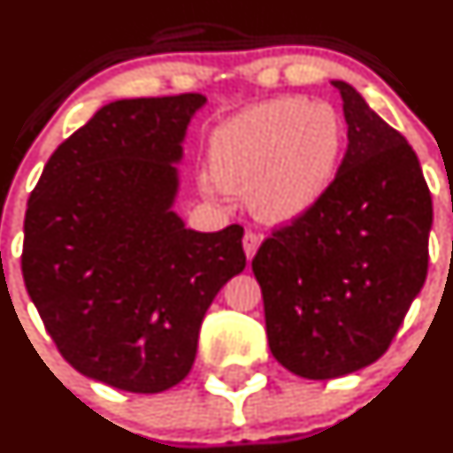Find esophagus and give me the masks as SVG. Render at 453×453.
<instances>
[{"instance_id": "esophagus-1", "label": "esophagus", "mask_w": 453, "mask_h": 453, "mask_svg": "<svg viewBox=\"0 0 453 453\" xmlns=\"http://www.w3.org/2000/svg\"><path fill=\"white\" fill-rule=\"evenodd\" d=\"M261 240H264V237H261V233H255V231L246 233V235H244V252H246L248 259H252V257H255L257 248L261 246Z\"/></svg>"}]
</instances>
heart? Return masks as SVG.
<instances>
[{
	"label": "heart",
	"instance_id": "b5f03b06",
	"mask_svg": "<svg viewBox=\"0 0 453 453\" xmlns=\"http://www.w3.org/2000/svg\"><path fill=\"white\" fill-rule=\"evenodd\" d=\"M345 125L322 101L300 96L264 101L231 116L209 140V198L248 192L264 220L287 222L309 211L337 177Z\"/></svg>",
	"mask_w": 453,
	"mask_h": 453
}]
</instances>
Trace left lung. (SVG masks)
I'll return each mask as SVG.
<instances>
[{
	"instance_id": "left-lung-1",
	"label": "left lung",
	"mask_w": 453,
	"mask_h": 453,
	"mask_svg": "<svg viewBox=\"0 0 453 453\" xmlns=\"http://www.w3.org/2000/svg\"><path fill=\"white\" fill-rule=\"evenodd\" d=\"M343 99L348 149L326 194L272 228L252 259L272 357L330 380L382 357L427 276L432 196L419 159L357 90Z\"/></svg>"
}]
</instances>
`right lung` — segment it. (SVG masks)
<instances>
[{"instance_id":"1","label":"right lung","mask_w":453,"mask_h":453,"mask_svg":"<svg viewBox=\"0 0 453 453\" xmlns=\"http://www.w3.org/2000/svg\"><path fill=\"white\" fill-rule=\"evenodd\" d=\"M198 92L104 105L60 144L27 201L21 272L65 361L129 393L188 376L209 304L246 267L244 228L173 211Z\"/></svg>"}]
</instances>
